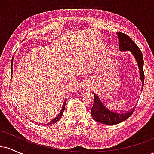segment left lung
I'll return each mask as SVG.
<instances>
[{
  "mask_svg": "<svg viewBox=\"0 0 154 154\" xmlns=\"http://www.w3.org/2000/svg\"><path fill=\"white\" fill-rule=\"evenodd\" d=\"M116 34L119 40V50L121 51H130L137 61L140 70V79L142 81L143 88L145 77L143 72L144 62L142 52L128 35L122 32H117ZM93 95H94V102L91 109V114L93 119L98 122L105 124V125H116L128 119L135 111V106L127 112L117 113L116 111H110L100 101L97 94L93 93Z\"/></svg>",
  "mask_w": 154,
  "mask_h": 154,
  "instance_id": "1",
  "label": "left lung"
}]
</instances>
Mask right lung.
Segmentation results:
<instances>
[{
	"label": "right lung",
	"instance_id": "obj_1",
	"mask_svg": "<svg viewBox=\"0 0 154 154\" xmlns=\"http://www.w3.org/2000/svg\"><path fill=\"white\" fill-rule=\"evenodd\" d=\"M12 66H13V61H12L11 63V69H12ZM66 100H64V102H63V106H62V109H61V111H60V113L59 114V115H58L56 117H55L54 119H52L51 121L49 122L47 124H45L44 125H52V124H54L56 123V122H58L59 120L61 119V116L63 115V111H64V109H65V105H66ZM40 125H41V124H40Z\"/></svg>",
	"mask_w": 154,
	"mask_h": 154
}]
</instances>
